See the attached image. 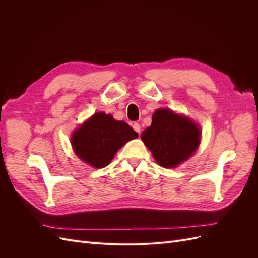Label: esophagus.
Wrapping results in <instances>:
<instances>
[{
	"instance_id": "34e87169",
	"label": "esophagus",
	"mask_w": 258,
	"mask_h": 258,
	"mask_svg": "<svg viewBox=\"0 0 258 258\" xmlns=\"http://www.w3.org/2000/svg\"><path fill=\"white\" fill-rule=\"evenodd\" d=\"M132 128H134L135 131L138 132V134H140V131H141V126H140L139 122H135L134 124H132Z\"/></svg>"
}]
</instances>
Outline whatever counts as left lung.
<instances>
[{
  "instance_id": "1",
  "label": "left lung",
  "mask_w": 258,
  "mask_h": 258,
  "mask_svg": "<svg viewBox=\"0 0 258 258\" xmlns=\"http://www.w3.org/2000/svg\"><path fill=\"white\" fill-rule=\"evenodd\" d=\"M141 139L160 166L174 168L196 152L200 129L185 116L159 108L153 114L152 124L143 131Z\"/></svg>"
}]
</instances>
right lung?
<instances>
[{
    "mask_svg": "<svg viewBox=\"0 0 258 258\" xmlns=\"http://www.w3.org/2000/svg\"><path fill=\"white\" fill-rule=\"evenodd\" d=\"M139 135L124 121L115 120L105 113H96L72 136L76 155L90 166L103 168L119 148Z\"/></svg>",
    "mask_w": 258,
    "mask_h": 258,
    "instance_id": "add662e5",
    "label": "right lung"
}]
</instances>
